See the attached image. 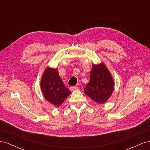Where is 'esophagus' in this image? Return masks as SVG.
Segmentation results:
<instances>
[{
	"label": "esophagus",
	"instance_id": "34e87169",
	"mask_svg": "<svg viewBox=\"0 0 150 150\" xmlns=\"http://www.w3.org/2000/svg\"><path fill=\"white\" fill-rule=\"evenodd\" d=\"M78 86H71V87L70 88V90H71V91H74L78 89Z\"/></svg>",
	"mask_w": 150,
	"mask_h": 150
}]
</instances>
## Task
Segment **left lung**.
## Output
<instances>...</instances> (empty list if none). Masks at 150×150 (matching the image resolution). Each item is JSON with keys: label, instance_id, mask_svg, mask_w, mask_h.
I'll return each mask as SVG.
<instances>
[{"label": "left lung", "instance_id": "obj_1", "mask_svg": "<svg viewBox=\"0 0 150 150\" xmlns=\"http://www.w3.org/2000/svg\"><path fill=\"white\" fill-rule=\"evenodd\" d=\"M110 72L103 63L95 65L90 72V81L84 89L85 94L95 102L103 104L108 100L114 89Z\"/></svg>", "mask_w": 150, "mask_h": 150}]
</instances>
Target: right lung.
Segmentation results:
<instances>
[{
    "instance_id": "add662e5",
    "label": "right lung",
    "mask_w": 150,
    "mask_h": 150,
    "mask_svg": "<svg viewBox=\"0 0 150 150\" xmlns=\"http://www.w3.org/2000/svg\"><path fill=\"white\" fill-rule=\"evenodd\" d=\"M40 88L46 100L56 107L61 106L71 93L59 76L57 69L47 67L40 81Z\"/></svg>"
}]
</instances>
